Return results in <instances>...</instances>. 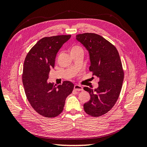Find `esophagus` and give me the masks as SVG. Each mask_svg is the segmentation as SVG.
Instances as JSON below:
<instances>
[{"instance_id": "obj_1", "label": "esophagus", "mask_w": 147, "mask_h": 147, "mask_svg": "<svg viewBox=\"0 0 147 147\" xmlns=\"http://www.w3.org/2000/svg\"><path fill=\"white\" fill-rule=\"evenodd\" d=\"M74 89L76 91H82L83 90V87L79 85H75L74 86Z\"/></svg>"}]
</instances>
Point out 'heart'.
Segmentation results:
<instances>
[{"label":"heart","instance_id":"b5f03b06","mask_svg":"<svg viewBox=\"0 0 147 147\" xmlns=\"http://www.w3.org/2000/svg\"><path fill=\"white\" fill-rule=\"evenodd\" d=\"M83 52V49L82 47L78 45H74L71 47V53H74V52Z\"/></svg>","mask_w":147,"mask_h":147}]
</instances>
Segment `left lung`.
<instances>
[{
    "label": "left lung",
    "mask_w": 147,
    "mask_h": 147,
    "mask_svg": "<svg viewBox=\"0 0 147 147\" xmlns=\"http://www.w3.org/2000/svg\"><path fill=\"white\" fill-rule=\"evenodd\" d=\"M89 52V70L99 78L98 87H84L90 95L83 105L86 114L98 117L107 113L116 103L123 85L124 71L119 54L115 47L95 33H85L76 36Z\"/></svg>",
    "instance_id": "left-lung-1"
}]
</instances>
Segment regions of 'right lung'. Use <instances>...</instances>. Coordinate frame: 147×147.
<instances>
[{
    "label": "right lung",
    "instance_id": "1",
    "mask_svg": "<svg viewBox=\"0 0 147 147\" xmlns=\"http://www.w3.org/2000/svg\"><path fill=\"white\" fill-rule=\"evenodd\" d=\"M70 38V35L44 37L31 49L24 60L22 75L24 92L32 107L42 116L51 118L60 114L73 90L74 84L69 81L57 86L47 82L59 50Z\"/></svg>",
    "mask_w": 147,
    "mask_h": 147
}]
</instances>
